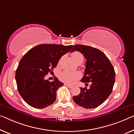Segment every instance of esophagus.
<instances>
[{"label":"esophagus","instance_id":"1","mask_svg":"<svg viewBox=\"0 0 134 134\" xmlns=\"http://www.w3.org/2000/svg\"><path fill=\"white\" fill-rule=\"evenodd\" d=\"M64 85H65V86L68 87L69 88H72L73 86L71 85H70V84H68V83H64Z\"/></svg>","mask_w":134,"mask_h":134}]
</instances>
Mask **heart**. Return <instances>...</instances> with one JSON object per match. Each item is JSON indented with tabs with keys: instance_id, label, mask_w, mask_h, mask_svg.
<instances>
[{
	"instance_id": "heart-1",
	"label": "heart",
	"mask_w": 134,
	"mask_h": 134,
	"mask_svg": "<svg viewBox=\"0 0 134 134\" xmlns=\"http://www.w3.org/2000/svg\"><path fill=\"white\" fill-rule=\"evenodd\" d=\"M71 57L73 61L77 63V61L83 59V55L81 54L79 52L75 51L71 53ZM79 76V75L77 73L71 72V71H64L61 72L59 75V79L60 81L64 82L71 83L75 82L76 79H77Z\"/></svg>"
}]
</instances>
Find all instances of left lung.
Listing matches in <instances>:
<instances>
[{
  "mask_svg": "<svg viewBox=\"0 0 134 134\" xmlns=\"http://www.w3.org/2000/svg\"><path fill=\"white\" fill-rule=\"evenodd\" d=\"M79 51L87 59L84 76L81 82L91 83L89 89L81 88V93L75 96V102L87 109L95 108L104 102L113 91L115 73L110 61L102 52L96 48L75 45L71 50Z\"/></svg>",
  "mask_w": 134,
  "mask_h": 134,
  "instance_id": "1",
  "label": "left lung"
}]
</instances>
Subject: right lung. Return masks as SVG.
Here are the masks:
<instances>
[{
  "label": "right lung",
  "instance_id": "add662e5",
  "mask_svg": "<svg viewBox=\"0 0 134 134\" xmlns=\"http://www.w3.org/2000/svg\"><path fill=\"white\" fill-rule=\"evenodd\" d=\"M73 46L40 44L23 56L15 72L18 91L27 104L35 108H44L54 102L57 91L63 85L55 77L49 82L44 77L52 72L61 58Z\"/></svg>",
  "mask_w": 134,
  "mask_h": 134
}]
</instances>
